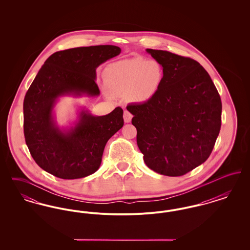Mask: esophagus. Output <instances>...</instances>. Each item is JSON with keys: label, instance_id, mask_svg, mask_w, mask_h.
I'll return each instance as SVG.
<instances>
[{"label": "esophagus", "instance_id": "esophagus-1", "mask_svg": "<svg viewBox=\"0 0 250 250\" xmlns=\"http://www.w3.org/2000/svg\"><path fill=\"white\" fill-rule=\"evenodd\" d=\"M132 117H133V115L131 114L128 110H125V111H124V120H125V123H129V122H131Z\"/></svg>", "mask_w": 250, "mask_h": 250}]
</instances>
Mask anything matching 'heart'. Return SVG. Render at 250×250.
Instances as JSON below:
<instances>
[{
    "mask_svg": "<svg viewBox=\"0 0 250 250\" xmlns=\"http://www.w3.org/2000/svg\"><path fill=\"white\" fill-rule=\"evenodd\" d=\"M163 80L164 69L159 62L137 57L116 62L110 69L109 83L115 91L144 102L158 92Z\"/></svg>",
    "mask_w": 250,
    "mask_h": 250,
    "instance_id": "obj_1",
    "label": "heart"
}]
</instances>
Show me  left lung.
Returning <instances> with one entry per match:
<instances>
[{"mask_svg":"<svg viewBox=\"0 0 250 250\" xmlns=\"http://www.w3.org/2000/svg\"><path fill=\"white\" fill-rule=\"evenodd\" d=\"M146 51L164 69L158 92L128 105L137 143L148 167L182 176L207 160L221 127L222 104L209 74L195 60L166 50Z\"/></svg>","mask_w":250,"mask_h":250,"instance_id":"1","label":"left lung"}]
</instances>
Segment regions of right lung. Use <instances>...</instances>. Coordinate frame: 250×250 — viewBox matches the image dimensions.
I'll return each instance as SVG.
<instances>
[{"mask_svg": "<svg viewBox=\"0 0 250 250\" xmlns=\"http://www.w3.org/2000/svg\"><path fill=\"white\" fill-rule=\"evenodd\" d=\"M120 53L121 48L111 45L61 50L37 73L24 97V137L36 164L48 173L70 180L99 168L106 143L124 125L123 109L117 107L104 116L83 109L68 130L56 125L52 110L62 95H99L95 69Z\"/></svg>", "mask_w": 250, "mask_h": 250, "instance_id": "obj_1", "label": "right lung"}]
</instances>
